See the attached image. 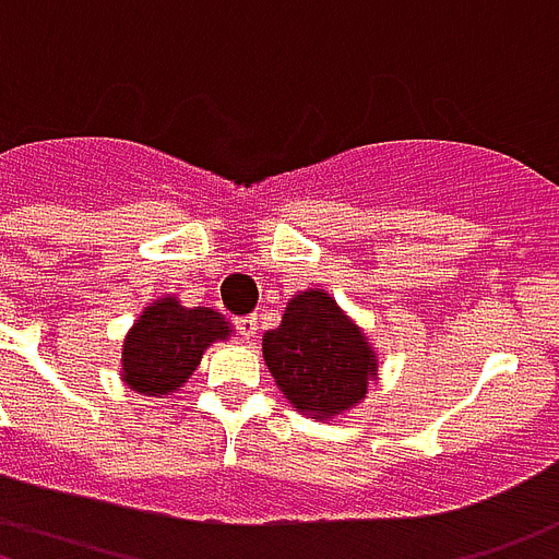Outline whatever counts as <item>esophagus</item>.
Segmentation results:
<instances>
[{
    "label": "esophagus",
    "mask_w": 559,
    "mask_h": 559,
    "mask_svg": "<svg viewBox=\"0 0 559 559\" xmlns=\"http://www.w3.org/2000/svg\"><path fill=\"white\" fill-rule=\"evenodd\" d=\"M234 329H237V334L242 337V341H251V337L258 334V317H254V313L237 317V320H234Z\"/></svg>",
    "instance_id": "esophagus-1"
}]
</instances>
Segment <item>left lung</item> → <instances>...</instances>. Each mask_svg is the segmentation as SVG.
<instances>
[{
	"mask_svg": "<svg viewBox=\"0 0 559 559\" xmlns=\"http://www.w3.org/2000/svg\"><path fill=\"white\" fill-rule=\"evenodd\" d=\"M269 373L299 412L341 415L367 394L376 355L329 293L290 299L278 329L263 334Z\"/></svg>",
	"mask_w": 559,
	"mask_h": 559,
	"instance_id": "1",
	"label": "left lung"
}]
</instances>
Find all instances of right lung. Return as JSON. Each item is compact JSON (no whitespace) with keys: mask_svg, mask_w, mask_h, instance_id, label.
Returning a JSON list of instances; mask_svg holds the SVG:
<instances>
[{"mask_svg":"<svg viewBox=\"0 0 559 559\" xmlns=\"http://www.w3.org/2000/svg\"><path fill=\"white\" fill-rule=\"evenodd\" d=\"M227 332L225 317L210 308L153 301L123 341V379L139 394H171L195 373L206 346L225 341Z\"/></svg>","mask_w":559,"mask_h":559,"instance_id":"1","label":"right lung"}]
</instances>
